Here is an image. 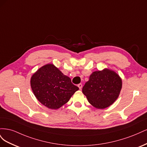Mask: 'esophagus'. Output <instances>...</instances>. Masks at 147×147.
Segmentation results:
<instances>
[{
    "label": "esophagus",
    "instance_id": "esophagus-1",
    "mask_svg": "<svg viewBox=\"0 0 147 147\" xmlns=\"http://www.w3.org/2000/svg\"><path fill=\"white\" fill-rule=\"evenodd\" d=\"M82 83H80V84H78V88H79V89H80V90H81V89H82Z\"/></svg>",
    "mask_w": 147,
    "mask_h": 147
}]
</instances>
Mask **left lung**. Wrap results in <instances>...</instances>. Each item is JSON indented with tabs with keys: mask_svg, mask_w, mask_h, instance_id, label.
<instances>
[{
	"mask_svg": "<svg viewBox=\"0 0 147 147\" xmlns=\"http://www.w3.org/2000/svg\"><path fill=\"white\" fill-rule=\"evenodd\" d=\"M122 87L119 75L112 70L96 71L90 77L82 92L90 103L97 109H103L117 100Z\"/></svg>",
	"mask_w": 147,
	"mask_h": 147,
	"instance_id": "left-lung-1",
	"label": "left lung"
}]
</instances>
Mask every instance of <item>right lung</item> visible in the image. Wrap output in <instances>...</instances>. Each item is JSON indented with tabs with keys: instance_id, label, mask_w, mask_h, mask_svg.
I'll return each instance as SVG.
<instances>
[{
	"instance_id": "obj_1",
	"label": "right lung",
	"mask_w": 147,
	"mask_h": 147,
	"mask_svg": "<svg viewBox=\"0 0 147 147\" xmlns=\"http://www.w3.org/2000/svg\"><path fill=\"white\" fill-rule=\"evenodd\" d=\"M30 86L38 100L51 109L60 108L79 90L53 64L39 69L31 77Z\"/></svg>"
}]
</instances>
